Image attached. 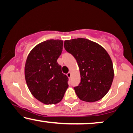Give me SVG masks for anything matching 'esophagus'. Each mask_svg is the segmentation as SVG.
Wrapping results in <instances>:
<instances>
[{
  "label": "esophagus",
  "mask_w": 133,
  "mask_h": 133,
  "mask_svg": "<svg viewBox=\"0 0 133 133\" xmlns=\"http://www.w3.org/2000/svg\"><path fill=\"white\" fill-rule=\"evenodd\" d=\"M67 76H68V78H70V77H71V73H70V72H68V73L67 74Z\"/></svg>",
  "instance_id": "esophagus-1"
}]
</instances>
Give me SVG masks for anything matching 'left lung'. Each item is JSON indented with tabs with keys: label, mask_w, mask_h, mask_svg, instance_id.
I'll return each mask as SVG.
<instances>
[{
	"label": "left lung",
	"mask_w": 133,
	"mask_h": 133,
	"mask_svg": "<svg viewBox=\"0 0 133 133\" xmlns=\"http://www.w3.org/2000/svg\"><path fill=\"white\" fill-rule=\"evenodd\" d=\"M64 47L75 58L79 68L81 81L74 87L78 98L94 102L105 97L114 78L112 60L105 49L84 38L65 41Z\"/></svg>",
	"instance_id": "1"
}]
</instances>
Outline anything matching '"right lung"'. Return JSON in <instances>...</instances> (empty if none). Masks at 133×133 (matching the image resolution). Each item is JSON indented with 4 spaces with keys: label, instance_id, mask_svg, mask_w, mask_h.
Instances as JSON below:
<instances>
[{
    "label": "right lung",
    "instance_id": "1",
    "mask_svg": "<svg viewBox=\"0 0 133 133\" xmlns=\"http://www.w3.org/2000/svg\"><path fill=\"white\" fill-rule=\"evenodd\" d=\"M63 41L50 39L35 46L25 65V77L34 97L46 105L59 103L68 89V77L62 73L57 59L63 50Z\"/></svg>",
    "mask_w": 133,
    "mask_h": 133
}]
</instances>
